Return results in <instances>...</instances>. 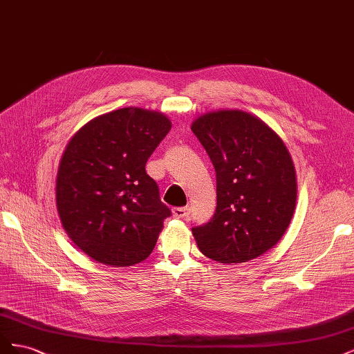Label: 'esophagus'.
<instances>
[{
  "label": "esophagus",
  "mask_w": 354,
  "mask_h": 354,
  "mask_svg": "<svg viewBox=\"0 0 354 354\" xmlns=\"http://www.w3.org/2000/svg\"><path fill=\"white\" fill-rule=\"evenodd\" d=\"M173 216L176 218H181V220H187L190 216V209L187 207H177L173 208Z\"/></svg>",
  "instance_id": "esophagus-1"
}]
</instances>
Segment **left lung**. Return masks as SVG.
Here are the masks:
<instances>
[{
    "mask_svg": "<svg viewBox=\"0 0 354 354\" xmlns=\"http://www.w3.org/2000/svg\"><path fill=\"white\" fill-rule=\"evenodd\" d=\"M192 131L216 169L217 208L192 232L208 259L245 263L279 242L291 223L297 178L291 155L273 130L241 111L202 115Z\"/></svg>",
    "mask_w": 354,
    "mask_h": 354,
    "instance_id": "1",
    "label": "left lung"
}]
</instances>
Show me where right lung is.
<instances>
[{
  "instance_id": "1",
  "label": "right lung",
  "mask_w": 354,
  "mask_h": 354,
  "mask_svg": "<svg viewBox=\"0 0 354 354\" xmlns=\"http://www.w3.org/2000/svg\"><path fill=\"white\" fill-rule=\"evenodd\" d=\"M169 130L162 113L124 108L72 137L59 165L56 203L69 238L94 261L133 266L153 251L171 209L146 162Z\"/></svg>"
}]
</instances>
